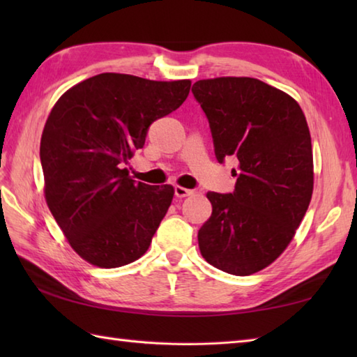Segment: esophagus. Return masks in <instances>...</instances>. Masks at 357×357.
I'll list each match as a JSON object with an SVG mask.
<instances>
[{"mask_svg": "<svg viewBox=\"0 0 357 357\" xmlns=\"http://www.w3.org/2000/svg\"><path fill=\"white\" fill-rule=\"evenodd\" d=\"M193 193H195V190H190V188H184L179 185L174 187V196H176V198H185V196H190Z\"/></svg>", "mask_w": 357, "mask_h": 357, "instance_id": "1", "label": "esophagus"}]
</instances>
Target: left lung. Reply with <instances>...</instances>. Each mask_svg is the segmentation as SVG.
Wrapping results in <instances>:
<instances>
[{
    "label": "left lung",
    "instance_id": "left-lung-1",
    "mask_svg": "<svg viewBox=\"0 0 357 357\" xmlns=\"http://www.w3.org/2000/svg\"><path fill=\"white\" fill-rule=\"evenodd\" d=\"M192 93L218 161H239L234 192L207 193L213 211L198 231L201 255L230 275H252L290 244L312 201L307 119L291 96L256 78L201 79Z\"/></svg>",
    "mask_w": 357,
    "mask_h": 357
}]
</instances>
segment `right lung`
Wrapping results in <instances>:
<instances>
[{
	"mask_svg": "<svg viewBox=\"0 0 357 357\" xmlns=\"http://www.w3.org/2000/svg\"><path fill=\"white\" fill-rule=\"evenodd\" d=\"M192 82L100 73L59 98L41 136L45 201L72 248L102 268L138 259L169 210L172 185L128 178L149 127L176 110Z\"/></svg>",
	"mask_w": 357,
	"mask_h": 357,
	"instance_id": "1",
	"label": "right lung"
}]
</instances>
